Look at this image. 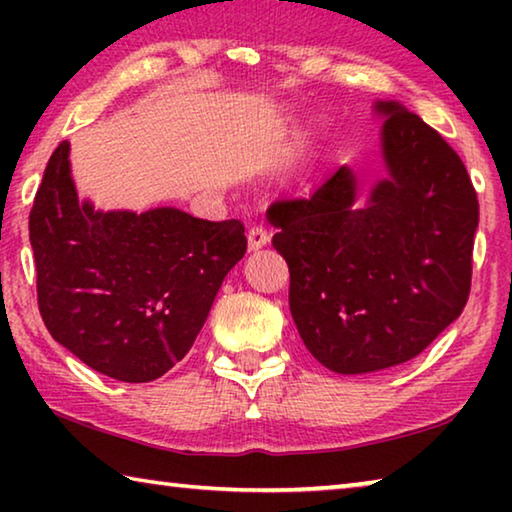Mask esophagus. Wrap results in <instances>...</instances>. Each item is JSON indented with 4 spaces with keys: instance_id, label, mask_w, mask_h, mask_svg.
I'll return each instance as SVG.
<instances>
[{
    "instance_id": "obj_1",
    "label": "esophagus",
    "mask_w": 512,
    "mask_h": 512,
    "mask_svg": "<svg viewBox=\"0 0 512 512\" xmlns=\"http://www.w3.org/2000/svg\"><path fill=\"white\" fill-rule=\"evenodd\" d=\"M266 241H268V235H266L264 228H259V225H257V228H250V232H248V248L250 250L264 248Z\"/></svg>"
}]
</instances>
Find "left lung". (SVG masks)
Returning <instances> with one entry per match:
<instances>
[{"mask_svg":"<svg viewBox=\"0 0 512 512\" xmlns=\"http://www.w3.org/2000/svg\"><path fill=\"white\" fill-rule=\"evenodd\" d=\"M63 142L29 216L49 334L128 384L162 377L192 348L221 284L246 255L244 225L180 207L103 210L79 196Z\"/></svg>","mask_w":512,"mask_h":512,"instance_id":"obj_1","label":"left lung"}]
</instances>
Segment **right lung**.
Here are the masks:
<instances>
[{
	"label": "right lung",
	"mask_w": 512,
	"mask_h": 512,
	"mask_svg": "<svg viewBox=\"0 0 512 512\" xmlns=\"http://www.w3.org/2000/svg\"><path fill=\"white\" fill-rule=\"evenodd\" d=\"M381 176L339 167L266 212L291 273V316L325 368L363 375L413 359L470 296L479 203L456 151L397 101H377Z\"/></svg>",
	"instance_id": "obj_1"
}]
</instances>
